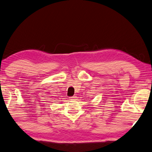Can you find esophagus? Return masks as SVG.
<instances>
[{
	"label": "esophagus",
	"instance_id": "1",
	"mask_svg": "<svg viewBox=\"0 0 152 152\" xmlns=\"http://www.w3.org/2000/svg\"><path fill=\"white\" fill-rule=\"evenodd\" d=\"M76 99V96H72V97H69V99L70 100H74Z\"/></svg>",
	"mask_w": 152,
	"mask_h": 152
}]
</instances>
